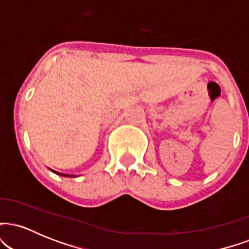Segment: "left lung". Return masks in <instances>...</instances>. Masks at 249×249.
<instances>
[{
	"mask_svg": "<svg viewBox=\"0 0 249 249\" xmlns=\"http://www.w3.org/2000/svg\"><path fill=\"white\" fill-rule=\"evenodd\" d=\"M53 171V170H51ZM53 173H56V174H59V176H63V177H73V176H69V174H63V173H58V172H56V171H53Z\"/></svg>",
	"mask_w": 249,
	"mask_h": 249,
	"instance_id": "left-lung-1",
	"label": "left lung"
}]
</instances>
